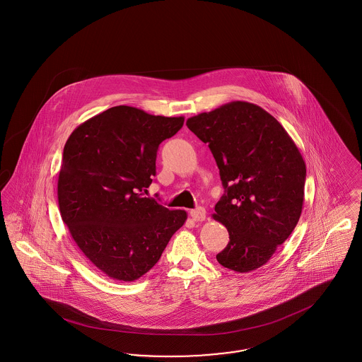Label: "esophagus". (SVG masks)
<instances>
[{"instance_id": "obj_1", "label": "esophagus", "mask_w": 362, "mask_h": 362, "mask_svg": "<svg viewBox=\"0 0 362 362\" xmlns=\"http://www.w3.org/2000/svg\"><path fill=\"white\" fill-rule=\"evenodd\" d=\"M189 215L195 221H203L206 219V209L203 207H197V209L189 211Z\"/></svg>"}]
</instances>
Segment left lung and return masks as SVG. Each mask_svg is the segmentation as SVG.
Returning <instances> with one entry per match:
<instances>
[{"label": "left lung", "instance_id": "1", "mask_svg": "<svg viewBox=\"0 0 362 362\" xmlns=\"http://www.w3.org/2000/svg\"><path fill=\"white\" fill-rule=\"evenodd\" d=\"M186 124L209 144L224 187L212 216L230 241L216 260L240 274L263 267L301 215L307 167L296 144L269 112L243 100Z\"/></svg>", "mask_w": 362, "mask_h": 362}]
</instances>
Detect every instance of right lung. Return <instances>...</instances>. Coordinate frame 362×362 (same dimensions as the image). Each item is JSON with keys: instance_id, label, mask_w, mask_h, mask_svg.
I'll use <instances>...</instances> for the list:
<instances>
[{"instance_id": "obj_1", "label": "right lung", "mask_w": 362, "mask_h": 362, "mask_svg": "<svg viewBox=\"0 0 362 362\" xmlns=\"http://www.w3.org/2000/svg\"><path fill=\"white\" fill-rule=\"evenodd\" d=\"M183 117H160L115 106L79 124L69 136L58 175L62 220L79 250L114 280L147 274L187 219L143 197L156 174L159 144Z\"/></svg>"}]
</instances>
